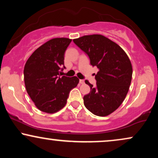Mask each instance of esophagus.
Returning a JSON list of instances; mask_svg holds the SVG:
<instances>
[{
    "mask_svg": "<svg viewBox=\"0 0 158 158\" xmlns=\"http://www.w3.org/2000/svg\"><path fill=\"white\" fill-rule=\"evenodd\" d=\"M79 83H80V84H85V80L84 79H79Z\"/></svg>",
    "mask_w": 158,
    "mask_h": 158,
    "instance_id": "34e87169",
    "label": "esophagus"
}]
</instances>
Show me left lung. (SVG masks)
Returning a JSON list of instances; mask_svg holds the SVG:
<instances>
[{
	"label": "left lung",
	"mask_w": 158,
	"mask_h": 158,
	"mask_svg": "<svg viewBox=\"0 0 158 158\" xmlns=\"http://www.w3.org/2000/svg\"><path fill=\"white\" fill-rule=\"evenodd\" d=\"M73 42L89 57L90 64L99 69L97 86L88 80L90 92L83 97L88 110L99 117L113 113L126 98L132 78V66L126 52L104 35H84Z\"/></svg>",
	"instance_id": "left-lung-1"
}]
</instances>
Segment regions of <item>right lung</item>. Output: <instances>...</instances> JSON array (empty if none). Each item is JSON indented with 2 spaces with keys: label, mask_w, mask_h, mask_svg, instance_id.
<instances>
[{
  "label": "right lung",
  "mask_w": 158,
  "mask_h": 158,
  "mask_svg": "<svg viewBox=\"0 0 158 158\" xmlns=\"http://www.w3.org/2000/svg\"><path fill=\"white\" fill-rule=\"evenodd\" d=\"M72 40L56 38L49 40L32 52L23 70L27 94L38 109L48 114L65 106L69 93L77 86V77H60L64 67V52Z\"/></svg>",
  "instance_id": "obj_1"
}]
</instances>
